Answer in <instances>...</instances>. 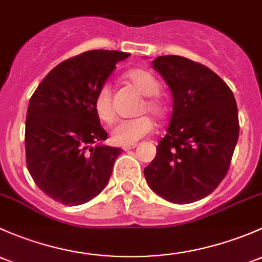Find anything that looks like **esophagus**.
Here are the masks:
<instances>
[{
    "label": "esophagus",
    "instance_id": "34e87169",
    "mask_svg": "<svg viewBox=\"0 0 262 262\" xmlns=\"http://www.w3.org/2000/svg\"><path fill=\"white\" fill-rule=\"evenodd\" d=\"M137 145L136 144H134V145H128V146H123L122 149L125 150V151H127V150H131V149H135V147H136Z\"/></svg>",
    "mask_w": 262,
    "mask_h": 262
}]
</instances>
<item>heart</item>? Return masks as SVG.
<instances>
[{"instance_id":"b5f03b06","label":"heart","mask_w":262,"mask_h":262,"mask_svg":"<svg viewBox=\"0 0 262 262\" xmlns=\"http://www.w3.org/2000/svg\"><path fill=\"white\" fill-rule=\"evenodd\" d=\"M126 80L145 97L144 102L140 106L139 113H150L156 118H163L166 115V104L159 97L160 83L150 72L145 69H132L125 75ZM94 110L97 116L103 122H112L113 106L112 93L108 84L99 88L94 97ZM155 127L152 118L150 116H140L134 120L120 121L111 130V141L118 146H128L139 141L145 135L150 134Z\"/></svg>"}]
</instances>
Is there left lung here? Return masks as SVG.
Here are the masks:
<instances>
[{"mask_svg": "<svg viewBox=\"0 0 262 262\" xmlns=\"http://www.w3.org/2000/svg\"><path fill=\"white\" fill-rule=\"evenodd\" d=\"M152 68L170 88L172 113L145 179L161 198L193 203L209 195L230 168L239 132L236 99L214 72L190 59L158 56Z\"/></svg>", "mask_w": 262, "mask_h": 262, "instance_id": "left-lung-1", "label": "left lung"}]
</instances>
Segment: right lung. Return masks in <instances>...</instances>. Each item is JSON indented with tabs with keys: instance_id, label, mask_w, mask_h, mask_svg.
Here are the masks:
<instances>
[{
	"instance_id": "obj_1",
	"label": "right lung",
	"mask_w": 262,
	"mask_h": 262,
	"mask_svg": "<svg viewBox=\"0 0 262 262\" xmlns=\"http://www.w3.org/2000/svg\"><path fill=\"white\" fill-rule=\"evenodd\" d=\"M128 53L91 50L56 66L37 85L25 127L26 165L35 184L66 206H79L108 183L120 147L102 144L107 132L94 97Z\"/></svg>"
}]
</instances>
